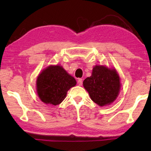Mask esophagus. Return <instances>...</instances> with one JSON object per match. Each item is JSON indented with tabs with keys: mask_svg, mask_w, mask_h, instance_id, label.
Masks as SVG:
<instances>
[{
	"mask_svg": "<svg viewBox=\"0 0 151 151\" xmlns=\"http://www.w3.org/2000/svg\"><path fill=\"white\" fill-rule=\"evenodd\" d=\"M78 85H80V86H81L82 85H83V79L82 78H78Z\"/></svg>",
	"mask_w": 151,
	"mask_h": 151,
	"instance_id": "34e87169",
	"label": "esophagus"
}]
</instances>
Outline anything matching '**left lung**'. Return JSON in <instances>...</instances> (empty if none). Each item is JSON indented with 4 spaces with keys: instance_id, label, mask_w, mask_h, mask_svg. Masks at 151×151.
I'll return each mask as SVG.
<instances>
[{
    "instance_id": "obj_1",
    "label": "left lung",
    "mask_w": 151,
    "mask_h": 151,
    "mask_svg": "<svg viewBox=\"0 0 151 151\" xmlns=\"http://www.w3.org/2000/svg\"><path fill=\"white\" fill-rule=\"evenodd\" d=\"M83 86L91 100L100 106L109 105L116 100L121 89V81L115 68L96 65Z\"/></svg>"
}]
</instances>
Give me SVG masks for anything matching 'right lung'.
<instances>
[{
    "instance_id": "1",
    "label": "right lung",
    "mask_w": 151,
    "mask_h": 151,
    "mask_svg": "<svg viewBox=\"0 0 151 151\" xmlns=\"http://www.w3.org/2000/svg\"><path fill=\"white\" fill-rule=\"evenodd\" d=\"M73 76L59 65H50L39 74L37 79V94L43 103L57 105L62 103L68 91L75 86Z\"/></svg>"
}]
</instances>
